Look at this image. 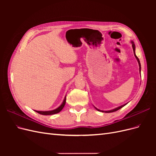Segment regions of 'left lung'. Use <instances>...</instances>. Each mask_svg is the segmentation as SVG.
Wrapping results in <instances>:
<instances>
[{
  "mask_svg": "<svg viewBox=\"0 0 156 156\" xmlns=\"http://www.w3.org/2000/svg\"><path fill=\"white\" fill-rule=\"evenodd\" d=\"M130 43H131V45H132V48H133V50L134 56H135V58H136V60H137L138 64H139V73H140V74L141 66H140V60H139V59L138 58V57H137V56H136V54H135V44H134V42H133V40H131V41H130ZM127 103H125V104H124V105H121V106L118 107H116V108H113V109H111V110H109V111H102V110H100V109H98V108H97L96 107H94V108H95L96 109L97 111H100V112H107V113H108V112H115V111H118V110L120 109L121 108H122L123 107H124L126 105H127Z\"/></svg>",
  "mask_w": 156,
  "mask_h": 156,
  "instance_id": "1",
  "label": "left lung"
}]
</instances>
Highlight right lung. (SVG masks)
Segmentation results:
<instances>
[{
    "label": "right lung",
    "instance_id": "obj_1",
    "mask_svg": "<svg viewBox=\"0 0 156 156\" xmlns=\"http://www.w3.org/2000/svg\"><path fill=\"white\" fill-rule=\"evenodd\" d=\"M66 95L65 96L64 100H63L62 103H61V105L58 107L55 108V109H54V110L45 111H36V110H34V111H36V112L39 113V114L42 115H55V114H57V113H58L59 112H60L61 111H62V108H64V105L66 104Z\"/></svg>",
    "mask_w": 156,
    "mask_h": 156
}]
</instances>
